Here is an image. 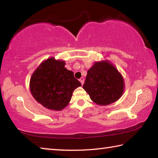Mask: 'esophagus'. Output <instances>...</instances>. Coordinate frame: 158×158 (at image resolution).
Wrapping results in <instances>:
<instances>
[{"mask_svg": "<svg viewBox=\"0 0 158 158\" xmlns=\"http://www.w3.org/2000/svg\"><path fill=\"white\" fill-rule=\"evenodd\" d=\"M79 81H80V82H81V85H83V84H84V78H83V77H81V78L79 79Z\"/></svg>", "mask_w": 158, "mask_h": 158, "instance_id": "34e87169", "label": "esophagus"}]
</instances>
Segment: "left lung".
Returning <instances> with one entry per match:
<instances>
[{
	"label": "left lung",
	"instance_id": "left-lung-1",
	"mask_svg": "<svg viewBox=\"0 0 158 158\" xmlns=\"http://www.w3.org/2000/svg\"><path fill=\"white\" fill-rule=\"evenodd\" d=\"M121 74L108 60L96 62L87 73L84 89L98 105H108L121 97L124 91Z\"/></svg>",
	"mask_w": 158,
	"mask_h": 158
}]
</instances>
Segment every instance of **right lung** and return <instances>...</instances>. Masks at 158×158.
Wrapping results in <instances>:
<instances>
[{"label": "right lung", "instance_id": "right-lung-1", "mask_svg": "<svg viewBox=\"0 0 158 158\" xmlns=\"http://www.w3.org/2000/svg\"><path fill=\"white\" fill-rule=\"evenodd\" d=\"M64 60L48 58L38 66L30 80V90L37 102L45 108L60 111L70 101L73 93L81 84L74 73L65 68Z\"/></svg>", "mask_w": 158, "mask_h": 158}]
</instances>
